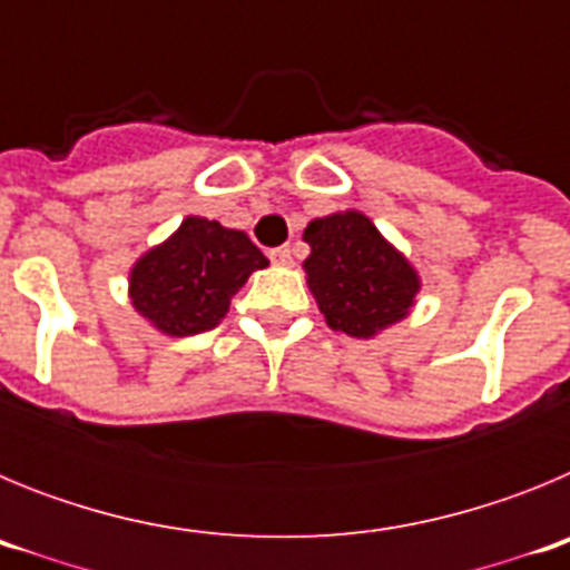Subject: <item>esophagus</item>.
<instances>
[{"mask_svg": "<svg viewBox=\"0 0 570 570\" xmlns=\"http://www.w3.org/2000/svg\"><path fill=\"white\" fill-rule=\"evenodd\" d=\"M268 256H271V262H274V265H279V268H291V265H294V256H291L288 245H282V248H274Z\"/></svg>", "mask_w": 570, "mask_h": 570, "instance_id": "obj_1", "label": "esophagus"}]
</instances>
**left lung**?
I'll use <instances>...</instances> for the list:
<instances>
[{
	"label": "left lung",
	"instance_id": "obj_1",
	"mask_svg": "<svg viewBox=\"0 0 570 570\" xmlns=\"http://www.w3.org/2000/svg\"><path fill=\"white\" fill-rule=\"evenodd\" d=\"M302 239L311 245L302 268L328 328L374 340L414 311L420 271L362 210L311 219Z\"/></svg>",
	"mask_w": 570,
	"mask_h": 570
}]
</instances>
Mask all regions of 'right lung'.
Listing matches in <instances>:
<instances>
[{"label": "right lung", "mask_w": 570, "mask_h": 570, "mask_svg": "<svg viewBox=\"0 0 570 570\" xmlns=\"http://www.w3.org/2000/svg\"><path fill=\"white\" fill-rule=\"evenodd\" d=\"M268 259L245 230L185 216L165 242L145 250L128 271V299L159 334L183 340L216 328L236 291Z\"/></svg>", "instance_id": "right-lung-1"}]
</instances>
